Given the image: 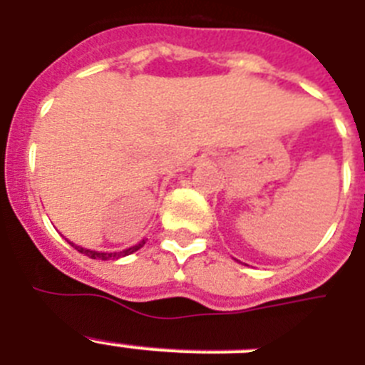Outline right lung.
Here are the masks:
<instances>
[{
	"instance_id": "right-lung-1",
	"label": "right lung",
	"mask_w": 365,
	"mask_h": 365,
	"mask_svg": "<svg viewBox=\"0 0 365 365\" xmlns=\"http://www.w3.org/2000/svg\"><path fill=\"white\" fill-rule=\"evenodd\" d=\"M73 246V248L77 250V252L84 253V255H88V257L91 259H103V261H108V259H119V257H125V255H130V253H134L138 252L139 248H143V244L145 240H141L139 244H135V246H132V248L128 250H123V252H115V253H104V252H93V250H86V248H82V246H77V244H73L69 242Z\"/></svg>"
}]
</instances>
